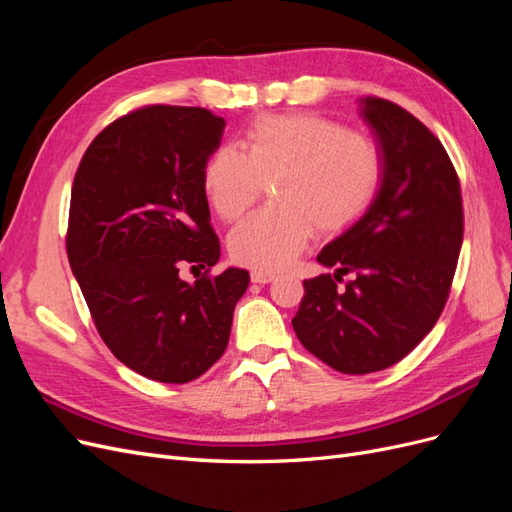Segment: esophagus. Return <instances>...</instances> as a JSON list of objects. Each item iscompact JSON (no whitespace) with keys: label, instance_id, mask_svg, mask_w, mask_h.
<instances>
[{"label":"esophagus","instance_id":"obj_1","mask_svg":"<svg viewBox=\"0 0 512 512\" xmlns=\"http://www.w3.org/2000/svg\"><path fill=\"white\" fill-rule=\"evenodd\" d=\"M273 280H275V273L273 271H262V269L252 271V282L254 284H269Z\"/></svg>","mask_w":512,"mask_h":512}]
</instances>
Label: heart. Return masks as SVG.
<instances>
[{"label":"heart","mask_w":512,"mask_h":512,"mask_svg":"<svg viewBox=\"0 0 512 512\" xmlns=\"http://www.w3.org/2000/svg\"><path fill=\"white\" fill-rule=\"evenodd\" d=\"M241 147L243 153H211L203 188L218 218L237 222L273 183L277 207L247 218L228 237L230 256L252 269H282L312 232L331 237L348 228L376 198L384 173L374 138L312 113L258 117Z\"/></svg>","instance_id":"obj_1"}]
</instances>
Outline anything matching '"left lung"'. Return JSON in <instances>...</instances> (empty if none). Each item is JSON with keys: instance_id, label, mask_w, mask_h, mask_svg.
Listing matches in <instances>:
<instances>
[{"instance_id": "8db88e82", "label": "left lung", "mask_w": 512, "mask_h": 512, "mask_svg": "<svg viewBox=\"0 0 512 512\" xmlns=\"http://www.w3.org/2000/svg\"><path fill=\"white\" fill-rule=\"evenodd\" d=\"M359 104L382 151L380 190L318 254L335 275L305 280L292 318L309 352L352 376L399 363L433 329L463 241L461 185L442 143L395 102L367 96ZM348 272L355 277L345 283Z\"/></svg>"}]
</instances>
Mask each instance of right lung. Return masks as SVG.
Masks as SVG:
<instances>
[{
    "instance_id": "add662e5",
    "label": "right lung",
    "mask_w": 512,
    "mask_h": 512,
    "mask_svg": "<svg viewBox=\"0 0 512 512\" xmlns=\"http://www.w3.org/2000/svg\"><path fill=\"white\" fill-rule=\"evenodd\" d=\"M226 121L198 106L151 104L115 119L74 175L66 252L102 342L149 380L185 384L220 359L245 269L209 275L220 239L203 168ZM183 266L205 268L194 285Z\"/></svg>"
}]
</instances>
